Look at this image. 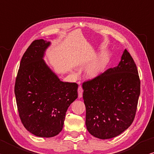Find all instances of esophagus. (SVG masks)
<instances>
[{"label":"esophagus","mask_w":154,"mask_h":154,"mask_svg":"<svg viewBox=\"0 0 154 154\" xmlns=\"http://www.w3.org/2000/svg\"><path fill=\"white\" fill-rule=\"evenodd\" d=\"M83 89H82V87L79 86V88H78V97L81 98V97H82L83 96Z\"/></svg>","instance_id":"34e87169"}]
</instances>
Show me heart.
I'll use <instances>...</instances> for the list:
<instances>
[{"label": "heart", "instance_id": "obj_1", "mask_svg": "<svg viewBox=\"0 0 154 154\" xmlns=\"http://www.w3.org/2000/svg\"><path fill=\"white\" fill-rule=\"evenodd\" d=\"M109 61V57L106 53L102 52L96 60L87 66L85 75L89 79H95L100 76L106 70Z\"/></svg>", "mask_w": 154, "mask_h": 154}]
</instances>
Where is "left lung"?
<instances>
[{
    "instance_id": "left-lung-1",
    "label": "left lung",
    "mask_w": 154,
    "mask_h": 154,
    "mask_svg": "<svg viewBox=\"0 0 154 154\" xmlns=\"http://www.w3.org/2000/svg\"><path fill=\"white\" fill-rule=\"evenodd\" d=\"M85 125L95 137H115L133 122L140 95V79L132 57L125 50L117 66L83 82Z\"/></svg>"
}]
</instances>
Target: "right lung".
<instances>
[{
    "mask_svg": "<svg viewBox=\"0 0 154 154\" xmlns=\"http://www.w3.org/2000/svg\"><path fill=\"white\" fill-rule=\"evenodd\" d=\"M50 42L36 40L21 58L15 85L21 122L40 137L57 135L63 128L66 110L77 98L76 83L63 82L43 59Z\"/></svg>",
    "mask_w": 154,
    "mask_h": 154,
    "instance_id": "right-lung-1",
    "label": "right lung"
}]
</instances>
